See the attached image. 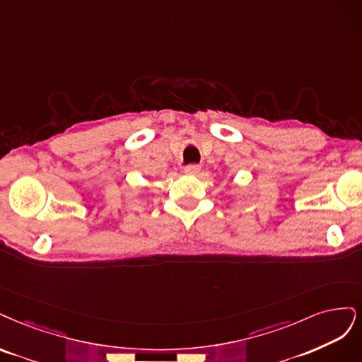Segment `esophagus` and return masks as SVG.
Here are the masks:
<instances>
[{
	"label": "esophagus",
	"mask_w": 362,
	"mask_h": 362,
	"mask_svg": "<svg viewBox=\"0 0 362 362\" xmlns=\"http://www.w3.org/2000/svg\"><path fill=\"white\" fill-rule=\"evenodd\" d=\"M186 174H198V171H200V165H188V167H185V170H183Z\"/></svg>",
	"instance_id": "34e87169"
}]
</instances>
